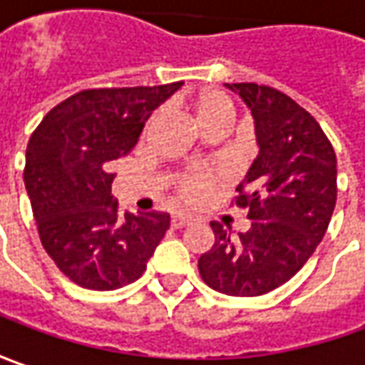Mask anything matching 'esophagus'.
<instances>
[{"mask_svg":"<svg viewBox=\"0 0 365 365\" xmlns=\"http://www.w3.org/2000/svg\"><path fill=\"white\" fill-rule=\"evenodd\" d=\"M190 224H192V216H187V214H175L171 218V226L173 228H183V226H190Z\"/></svg>","mask_w":365,"mask_h":365,"instance_id":"34e87169","label":"esophagus"}]
</instances>
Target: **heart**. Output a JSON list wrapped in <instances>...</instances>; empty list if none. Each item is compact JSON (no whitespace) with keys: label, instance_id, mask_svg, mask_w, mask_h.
<instances>
[{"label":"heart","instance_id":"1","mask_svg":"<svg viewBox=\"0 0 365 365\" xmlns=\"http://www.w3.org/2000/svg\"><path fill=\"white\" fill-rule=\"evenodd\" d=\"M194 110L195 119H197L202 129H206L210 125H216V123H232L234 117L232 101L218 91H206V93L195 96ZM222 175H224V171L218 170V168L190 170L180 180V194L187 202H195L206 194L212 187V183L220 180Z\"/></svg>","mask_w":365,"mask_h":365}]
</instances>
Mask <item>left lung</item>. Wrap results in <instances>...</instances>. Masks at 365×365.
Segmentation results:
<instances>
[{"instance_id": "left-lung-1", "label": "left lung", "mask_w": 365, "mask_h": 365, "mask_svg": "<svg viewBox=\"0 0 365 365\" xmlns=\"http://www.w3.org/2000/svg\"><path fill=\"white\" fill-rule=\"evenodd\" d=\"M250 108L258 155L236 187V206L252 220L246 232L212 222L214 246L197 260L207 287L258 297L287 283L325 236L337 200V159L319 123L281 91L226 84Z\"/></svg>"}]
</instances>
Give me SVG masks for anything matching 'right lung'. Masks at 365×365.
I'll return each instance as SVG.
<instances>
[{"instance_id": "1", "label": "right lung", "mask_w": 365, "mask_h": 365, "mask_svg": "<svg viewBox=\"0 0 365 365\" xmlns=\"http://www.w3.org/2000/svg\"><path fill=\"white\" fill-rule=\"evenodd\" d=\"M182 82L88 88L46 115L26 149L24 183L42 246L72 283L113 291L137 281L170 214H120L110 163L131 153L151 110Z\"/></svg>"}]
</instances>
